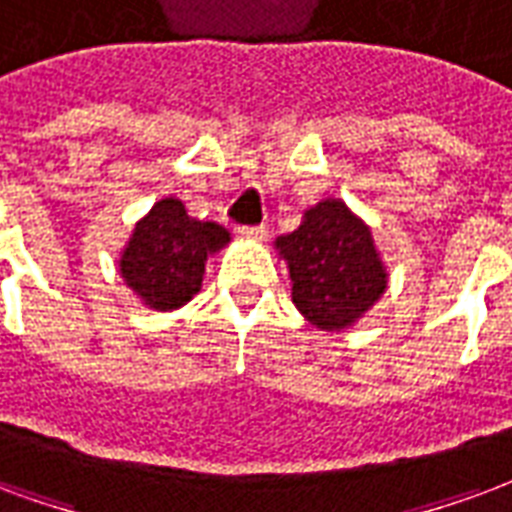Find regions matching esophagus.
I'll use <instances>...</instances> for the list:
<instances>
[{"instance_id": "obj_1", "label": "esophagus", "mask_w": 512, "mask_h": 512, "mask_svg": "<svg viewBox=\"0 0 512 512\" xmlns=\"http://www.w3.org/2000/svg\"><path fill=\"white\" fill-rule=\"evenodd\" d=\"M240 231V237H245V240H264V237H267V229H264V226H242V229H237Z\"/></svg>"}]
</instances>
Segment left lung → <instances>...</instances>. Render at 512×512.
<instances>
[{"label":"left lung","instance_id":"obj_1","mask_svg":"<svg viewBox=\"0 0 512 512\" xmlns=\"http://www.w3.org/2000/svg\"><path fill=\"white\" fill-rule=\"evenodd\" d=\"M292 278V302L305 322L343 333L387 292L390 272L374 231L341 199H322L302 212L300 226L275 240Z\"/></svg>","mask_w":512,"mask_h":512}]
</instances>
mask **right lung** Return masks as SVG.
I'll return each instance as SVG.
<instances>
[{
    "label": "right lung",
    "mask_w": 512,
    "mask_h": 512,
    "mask_svg": "<svg viewBox=\"0 0 512 512\" xmlns=\"http://www.w3.org/2000/svg\"><path fill=\"white\" fill-rule=\"evenodd\" d=\"M229 242L223 226L190 218L182 201L166 196L136 220L119 253V275L147 308L177 311L201 292L204 264Z\"/></svg>",
    "instance_id": "obj_1"
}]
</instances>
